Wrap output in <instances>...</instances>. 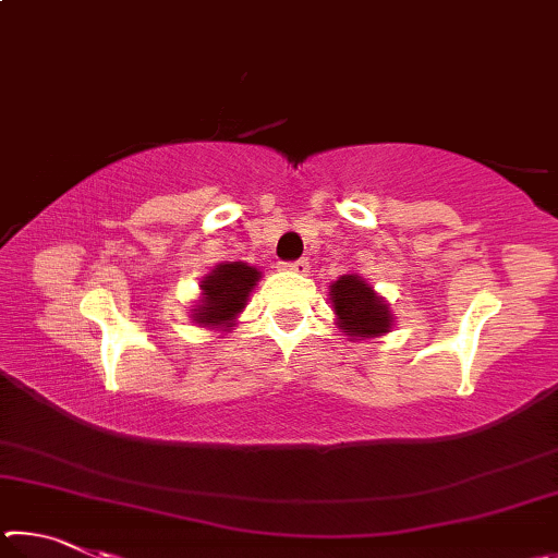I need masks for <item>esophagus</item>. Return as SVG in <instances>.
Segmentation results:
<instances>
[{
  "instance_id": "1",
  "label": "esophagus",
  "mask_w": 558,
  "mask_h": 558,
  "mask_svg": "<svg viewBox=\"0 0 558 558\" xmlns=\"http://www.w3.org/2000/svg\"><path fill=\"white\" fill-rule=\"evenodd\" d=\"M282 268L290 270V272H298V276H307L310 263L305 258H300V260H292V263H282Z\"/></svg>"
}]
</instances>
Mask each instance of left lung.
<instances>
[{
    "label": "left lung",
    "mask_w": 558,
    "mask_h": 558,
    "mask_svg": "<svg viewBox=\"0 0 558 558\" xmlns=\"http://www.w3.org/2000/svg\"><path fill=\"white\" fill-rule=\"evenodd\" d=\"M329 302H332L335 325L349 342L384 337L393 329L396 317L389 300L379 295L359 272H347L329 282Z\"/></svg>",
    "instance_id": "left-lung-1"
}]
</instances>
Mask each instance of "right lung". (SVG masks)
Instances as JSON below:
<instances>
[{"mask_svg": "<svg viewBox=\"0 0 558 558\" xmlns=\"http://www.w3.org/2000/svg\"><path fill=\"white\" fill-rule=\"evenodd\" d=\"M260 270L243 260H223L199 280V298L192 305V323L216 332H231L239 315L248 305L253 288L258 286Z\"/></svg>", "mask_w": 558, "mask_h": 558, "instance_id": "right-lung-1", "label": "right lung"}]
</instances>
